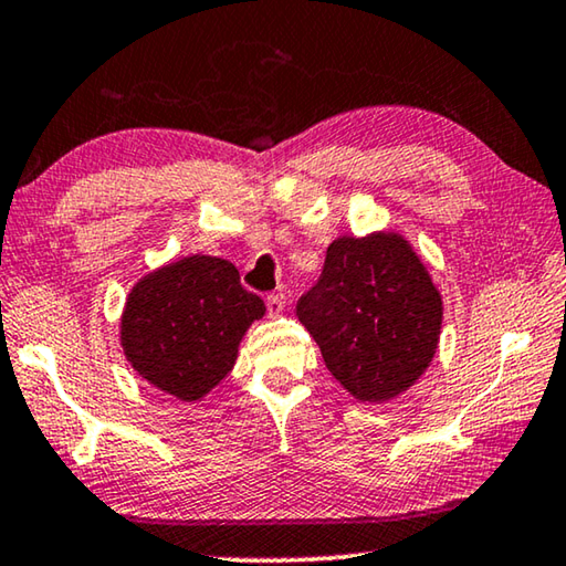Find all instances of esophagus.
<instances>
[{
  "mask_svg": "<svg viewBox=\"0 0 566 566\" xmlns=\"http://www.w3.org/2000/svg\"><path fill=\"white\" fill-rule=\"evenodd\" d=\"M284 304H286L284 294H280V292L266 294V312H269V317H280L282 312H284Z\"/></svg>",
  "mask_w": 566,
  "mask_h": 566,
  "instance_id": "esophagus-1",
  "label": "esophagus"
}]
</instances>
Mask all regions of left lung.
<instances>
[{
    "label": "left lung",
    "mask_w": 566,
    "mask_h": 566,
    "mask_svg": "<svg viewBox=\"0 0 566 566\" xmlns=\"http://www.w3.org/2000/svg\"><path fill=\"white\" fill-rule=\"evenodd\" d=\"M297 317L349 396L382 402L408 390L433 360L443 302L412 247L388 231L332 241Z\"/></svg>",
    "instance_id": "8db88e82"
}]
</instances>
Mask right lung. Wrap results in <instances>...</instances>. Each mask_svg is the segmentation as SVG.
<instances>
[{
  "label": "right lung",
  "mask_w": 566,
  "mask_h": 566,
  "mask_svg": "<svg viewBox=\"0 0 566 566\" xmlns=\"http://www.w3.org/2000/svg\"><path fill=\"white\" fill-rule=\"evenodd\" d=\"M264 302L237 266L193 254L143 276L120 319V345L140 378L178 400H199L227 378Z\"/></svg>",
  "instance_id": "1"
}]
</instances>
